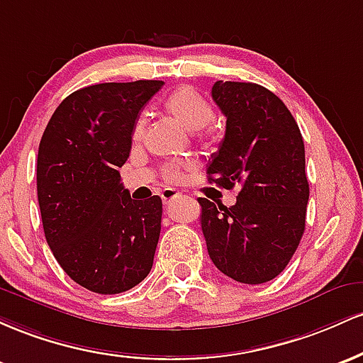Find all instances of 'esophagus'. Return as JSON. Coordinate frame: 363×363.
I'll list each match as a JSON object with an SVG mask.
<instances>
[{
  "label": "esophagus",
  "mask_w": 363,
  "mask_h": 363,
  "mask_svg": "<svg viewBox=\"0 0 363 363\" xmlns=\"http://www.w3.org/2000/svg\"><path fill=\"white\" fill-rule=\"evenodd\" d=\"M178 197H182V194L177 192V190H174V189H164L161 192V199H162V201H164V203L174 201V199H178Z\"/></svg>",
  "instance_id": "esophagus-1"
}]
</instances>
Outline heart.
<instances>
[{"label":"heart","instance_id":"obj_1","mask_svg":"<svg viewBox=\"0 0 363 363\" xmlns=\"http://www.w3.org/2000/svg\"><path fill=\"white\" fill-rule=\"evenodd\" d=\"M164 109L174 121L185 127L186 130L203 128L214 118V108L201 92L195 91L194 87L183 85L178 87L166 97ZM144 130V120H137L135 123V137H138ZM166 178L169 182H178L182 178V171L178 166H169L166 169Z\"/></svg>","mask_w":363,"mask_h":363}]
</instances>
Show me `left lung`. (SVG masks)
<instances>
[{"label": "left lung", "mask_w": 363, "mask_h": 363, "mask_svg": "<svg viewBox=\"0 0 363 363\" xmlns=\"http://www.w3.org/2000/svg\"><path fill=\"white\" fill-rule=\"evenodd\" d=\"M213 99L226 116V133L211 156L207 182L240 192L231 207L199 197L207 252L231 279L267 283L288 266L303 236L302 133L290 109L262 85L218 80Z\"/></svg>", "instance_id": "1"}]
</instances>
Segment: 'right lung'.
Wrapping results in <instances>:
<instances>
[{"mask_svg": "<svg viewBox=\"0 0 363 363\" xmlns=\"http://www.w3.org/2000/svg\"><path fill=\"white\" fill-rule=\"evenodd\" d=\"M162 84L79 89L61 101L40 138L38 201L48 245L63 271L94 293L127 291L152 267L161 197H130L120 168L130 156L138 113Z\"/></svg>", "mask_w": 363, "mask_h": 363, "instance_id": "obj_1", "label": "right lung"}]
</instances>
